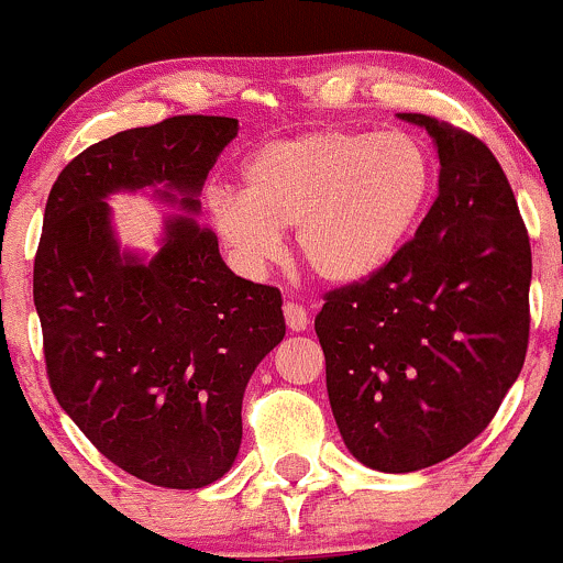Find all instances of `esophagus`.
<instances>
[{
	"mask_svg": "<svg viewBox=\"0 0 563 563\" xmlns=\"http://www.w3.org/2000/svg\"><path fill=\"white\" fill-rule=\"evenodd\" d=\"M284 320H287L289 330L300 333V330L309 328V311H306V306L287 300V303H284Z\"/></svg>",
	"mask_w": 563,
	"mask_h": 563,
	"instance_id": "obj_1",
	"label": "esophagus"
}]
</instances>
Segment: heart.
Here are the masks:
<instances>
[{
  "instance_id": "obj_1",
  "label": "heart",
  "mask_w": 563,
  "mask_h": 563,
  "mask_svg": "<svg viewBox=\"0 0 563 563\" xmlns=\"http://www.w3.org/2000/svg\"><path fill=\"white\" fill-rule=\"evenodd\" d=\"M433 192V156L409 132L317 130L254 148L243 189L211 187L213 228L249 268L295 252L322 282L379 274L407 243Z\"/></svg>"
}]
</instances>
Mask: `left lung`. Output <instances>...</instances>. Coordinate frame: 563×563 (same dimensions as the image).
I'll use <instances>...</instances> for the list:
<instances>
[{
	"instance_id": "8db88e82",
	"label": "left lung",
	"mask_w": 563,
	"mask_h": 563,
	"mask_svg": "<svg viewBox=\"0 0 563 563\" xmlns=\"http://www.w3.org/2000/svg\"><path fill=\"white\" fill-rule=\"evenodd\" d=\"M439 197L415 239L366 282L324 292L314 330L335 426L376 472L455 455L488 428L529 346L531 246L479 137L422 113Z\"/></svg>"
}]
</instances>
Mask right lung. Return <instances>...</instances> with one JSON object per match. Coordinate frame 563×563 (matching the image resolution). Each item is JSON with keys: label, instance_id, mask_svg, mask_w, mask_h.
Masks as SVG:
<instances>
[{"label": "right lung", "instance_id": "right-lung-1", "mask_svg": "<svg viewBox=\"0 0 563 563\" xmlns=\"http://www.w3.org/2000/svg\"><path fill=\"white\" fill-rule=\"evenodd\" d=\"M235 135L228 115L119 132L75 156L45 202L34 306L51 390L110 463L159 488L230 472L249 376L284 339L279 289L235 276L192 217ZM143 186L190 211L152 261L120 252L104 202Z\"/></svg>", "mask_w": 563, "mask_h": 563}]
</instances>
